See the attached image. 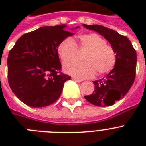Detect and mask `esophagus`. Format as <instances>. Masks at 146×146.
<instances>
[{
	"label": "esophagus",
	"instance_id": "34e87169",
	"mask_svg": "<svg viewBox=\"0 0 146 146\" xmlns=\"http://www.w3.org/2000/svg\"><path fill=\"white\" fill-rule=\"evenodd\" d=\"M73 80H74V81H76V82H82V80H80V79H77V78L73 77Z\"/></svg>",
	"mask_w": 146,
	"mask_h": 146
}]
</instances>
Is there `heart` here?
<instances>
[{"instance_id":"heart-1","label":"heart","mask_w":146,"mask_h":146,"mask_svg":"<svg viewBox=\"0 0 146 146\" xmlns=\"http://www.w3.org/2000/svg\"><path fill=\"white\" fill-rule=\"evenodd\" d=\"M79 48L87 52L83 56L84 62L69 61L77 54V46L70 38L63 40L57 48V53L64 62L65 73L79 79H86L95 75L110 72L114 67L117 54L113 48L106 44V41L97 33L83 34L79 36Z\"/></svg>"}]
</instances>
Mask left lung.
<instances>
[{"mask_svg":"<svg viewBox=\"0 0 146 146\" xmlns=\"http://www.w3.org/2000/svg\"><path fill=\"white\" fill-rule=\"evenodd\" d=\"M83 26L102 35L113 47L117 54L114 67L105 77L93 81L96 90L84 97L96 106L112 105L124 97L133 84L137 61L136 50L126 36L115 30L100 25L83 24Z\"/></svg>","mask_w":146,"mask_h":146,"instance_id":"obj_1","label":"left lung"}]
</instances>
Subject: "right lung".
I'll return each mask as SVG.
<instances>
[{
    "instance_id": "1",
    "label": "right lung",
    "mask_w": 146,
    "mask_h": 146,
    "mask_svg": "<svg viewBox=\"0 0 146 146\" xmlns=\"http://www.w3.org/2000/svg\"><path fill=\"white\" fill-rule=\"evenodd\" d=\"M66 27L65 24L43 26L26 33L10 50L8 82L13 92L26 105L42 108L53 104L61 95L64 82L71 79L60 73L57 54L60 43L74 35L65 30Z\"/></svg>"
}]
</instances>
